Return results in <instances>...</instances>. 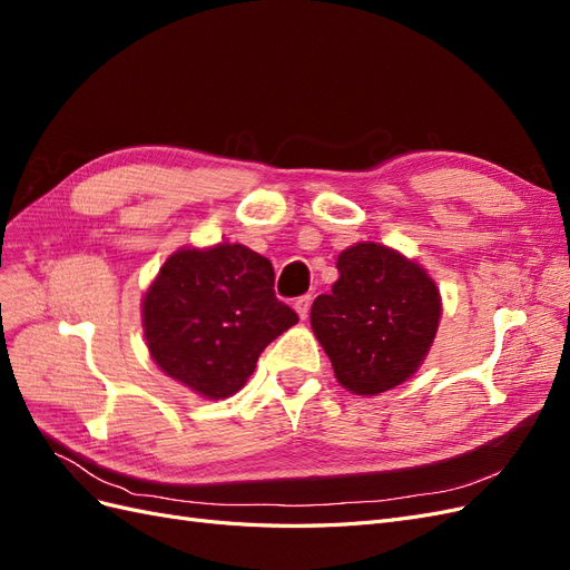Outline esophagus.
I'll list each match as a JSON object with an SVG mask.
<instances>
[{"label": "esophagus", "instance_id": "34e87169", "mask_svg": "<svg viewBox=\"0 0 570 570\" xmlns=\"http://www.w3.org/2000/svg\"><path fill=\"white\" fill-rule=\"evenodd\" d=\"M312 302H314L312 295H304V297H299V299L295 302V312L299 314L302 321L308 316V308H312Z\"/></svg>", "mask_w": 570, "mask_h": 570}]
</instances>
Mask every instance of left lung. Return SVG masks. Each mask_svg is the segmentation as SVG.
<instances>
[{"mask_svg": "<svg viewBox=\"0 0 570 570\" xmlns=\"http://www.w3.org/2000/svg\"><path fill=\"white\" fill-rule=\"evenodd\" d=\"M340 278L312 306L314 335L337 383L375 396L419 371L440 325L435 281L404 254L356 243L337 256Z\"/></svg>", "mask_w": 570, "mask_h": 570, "instance_id": "left-lung-1", "label": "left lung"}]
</instances>
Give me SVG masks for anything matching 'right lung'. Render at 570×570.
Here are the masks:
<instances>
[{
    "mask_svg": "<svg viewBox=\"0 0 570 570\" xmlns=\"http://www.w3.org/2000/svg\"><path fill=\"white\" fill-rule=\"evenodd\" d=\"M273 278L268 258L245 245L170 254L142 299L151 358L206 400L243 390L258 354L299 321L275 297Z\"/></svg>",
    "mask_w": 570,
    "mask_h": 570,
    "instance_id": "1",
    "label": "right lung"
}]
</instances>
